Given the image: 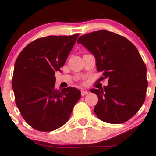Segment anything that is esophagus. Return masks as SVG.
Wrapping results in <instances>:
<instances>
[{
	"instance_id": "obj_1",
	"label": "esophagus",
	"mask_w": 156,
	"mask_h": 156,
	"mask_svg": "<svg viewBox=\"0 0 156 156\" xmlns=\"http://www.w3.org/2000/svg\"><path fill=\"white\" fill-rule=\"evenodd\" d=\"M89 94V91H84V90H82L81 91V96H85V95L88 94Z\"/></svg>"
}]
</instances>
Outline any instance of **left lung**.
<instances>
[{"label":"left lung","mask_w":156,"mask_h":156,"mask_svg":"<svg viewBox=\"0 0 156 156\" xmlns=\"http://www.w3.org/2000/svg\"><path fill=\"white\" fill-rule=\"evenodd\" d=\"M96 59L98 72L108 85L92 89L98 97L94 111L101 121L122 123L132 118L145 99L147 68L131 41L105 30L81 35L77 41Z\"/></svg>","instance_id":"8db88e82"}]
</instances>
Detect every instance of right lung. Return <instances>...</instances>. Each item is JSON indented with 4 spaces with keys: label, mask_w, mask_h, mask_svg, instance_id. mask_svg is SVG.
<instances>
[{
    "label": "right lung",
    "mask_w": 156,
    "mask_h": 156,
    "mask_svg": "<svg viewBox=\"0 0 156 156\" xmlns=\"http://www.w3.org/2000/svg\"><path fill=\"white\" fill-rule=\"evenodd\" d=\"M79 34L47 36L24 47L14 65L12 89L23 119L41 132L60 128L70 119L80 98V90L55 89V72L61 71Z\"/></svg>",
    "instance_id": "right-lung-1"
}]
</instances>
